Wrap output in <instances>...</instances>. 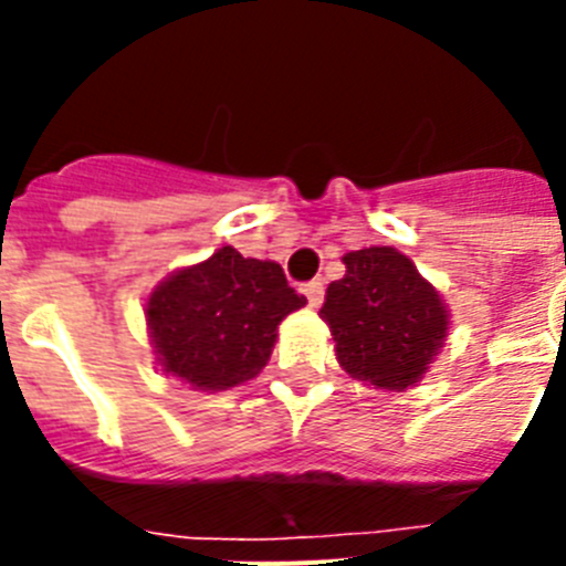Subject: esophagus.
Segmentation results:
<instances>
[{
	"instance_id": "34e87169",
	"label": "esophagus",
	"mask_w": 566,
	"mask_h": 566,
	"mask_svg": "<svg viewBox=\"0 0 566 566\" xmlns=\"http://www.w3.org/2000/svg\"><path fill=\"white\" fill-rule=\"evenodd\" d=\"M303 294L308 297V306L317 308L319 303H323V294H326V286H323V280H312V283H306L303 286Z\"/></svg>"
}]
</instances>
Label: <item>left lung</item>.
Listing matches in <instances>:
<instances>
[{"label": "left lung", "mask_w": 566, "mask_h": 566, "mask_svg": "<svg viewBox=\"0 0 566 566\" xmlns=\"http://www.w3.org/2000/svg\"><path fill=\"white\" fill-rule=\"evenodd\" d=\"M343 263L319 308L339 365L385 391L411 388L448 337V306L397 249H359Z\"/></svg>", "instance_id": "obj_1"}]
</instances>
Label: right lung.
I'll return each mask as SVG.
<instances>
[{"label":"right lung","instance_id":"1","mask_svg":"<svg viewBox=\"0 0 566 566\" xmlns=\"http://www.w3.org/2000/svg\"><path fill=\"white\" fill-rule=\"evenodd\" d=\"M303 306L280 263L223 247L155 286L147 326L164 371L198 391H227L258 377L283 317Z\"/></svg>","mask_w":566,"mask_h":566}]
</instances>
